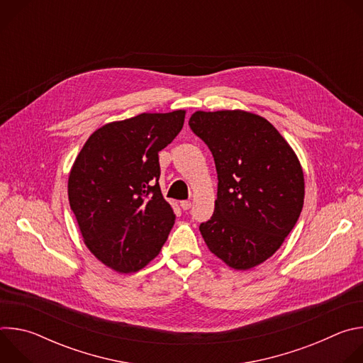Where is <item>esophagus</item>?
Listing matches in <instances>:
<instances>
[{
    "label": "esophagus",
    "instance_id": "34e87169",
    "mask_svg": "<svg viewBox=\"0 0 363 363\" xmlns=\"http://www.w3.org/2000/svg\"><path fill=\"white\" fill-rule=\"evenodd\" d=\"M181 208L184 211H188L191 208V202L189 201H181Z\"/></svg>",
    "mask_w": 363,
    "mask_h": 363
}]
</instances>
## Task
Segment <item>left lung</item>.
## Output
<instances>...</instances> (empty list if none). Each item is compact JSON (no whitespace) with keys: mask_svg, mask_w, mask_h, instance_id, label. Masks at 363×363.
Wrapping results in <instances>:
<instances>
[{"mask_svg":"<svg viewBox=\"0 0 363 363\" xmlns=\"http://www.w3.org/2000/svg\"><path fill=\"white\" fill-rule=\"evenodd\" d=\"M192 132L208 145L218 175L211 220L199 231L235 270L264 263L296 225L304 177L294 150L264 118L244 111L195 112Z\"/></svg>","mask_w":363,"mask_h":363,"instance_id":"obj_1","label":"left lung"}]
</instances>
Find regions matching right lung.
<instances>
[{
  "instance_id": "right-lung-1",
  "label": "right lung",
  "mask_w": 363,
  "mask_h": 363,
  "mask_svg": "<svg viewBox=\"0 0 363 363\" xmlns=\"http://www.w3.org/2000/svg\"><path fill=\"white\" fill-rule=\"evenodd\" d=\"M185 111L106 123L83 145L69 175V202L90 252L118 273L157 257L175 223L160 188L158 153L181 132Z\"/></svg>"
}]
</instances>
